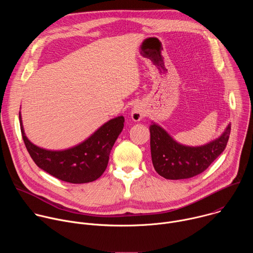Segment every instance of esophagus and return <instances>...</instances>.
Instances as JSON below:
<instances>
[{"mask_svg":"<svg viewBox=\"0 0 253 253\" xmlns=\"http://www.w3.org/2000/svg\"><path fill=\"white\" fill-rule=\"evenodd\" d=\"M144 115H145V111H144V109H143L141 105L136 104V105L133 106L132 110H131V118H132L134 121L138 122V121L142 120V118L144 117Z\"/></svg>","mask_w":253,"mask_h":253,"instance_id":"34e87169","label":"esophagus"}]
</instances>
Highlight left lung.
Segmentation results:
<instances>
[{
	"label": "left lung",
	"mask_w": 253,
	"mask_h": 253,
	"mask_svg": "<svg viewBox=\"0 0 253 253\" xmlns=\"http://www.w3.org/2000/svg\"><path fill=\"white\" fill-rule=\"evenodd\" d=\"M150 129L151 158L156 172L171 180L187 179L203 172L225 149L231 126L204 145L187 146L177 142L160 125L152 122Z\"/></svg>",
	"instance_id": "obj_1"
}]
</instances>
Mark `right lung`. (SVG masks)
I'll list each match as a JSON object with an SVG mask.
<instances>
[{"label":"right lung","mask_w":253,"mask_h":253,"mask_svg":"<svg viewBox=\"0 0 253 253\" xmlns=\"http://www.w3.org/2000/svg\"><path fill=\"white\" fill-rule=\"evenodd\" d=\"M21 132L27 150L37 166L62 181L81 184L92 182L106 170L109 155L124 127V117L104 123L91 136L77 145L64 150H48L32 143L25 134L22 115Z\"/></svg>","instance_id":"add662e5"}]
</instances>
